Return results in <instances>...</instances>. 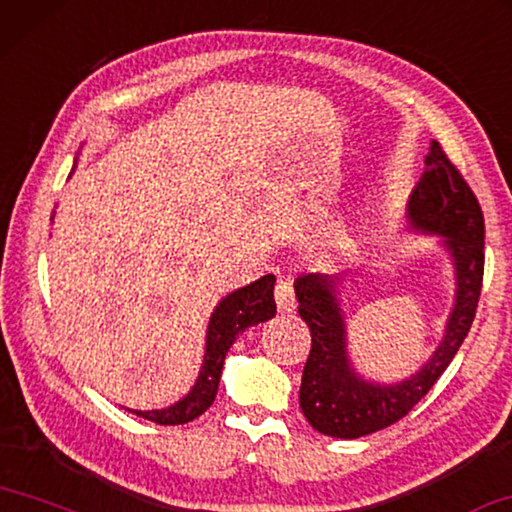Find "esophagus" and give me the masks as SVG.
<instances>
[{
	"label": "esophagus",
	"instance_id": "1",
	"mask_svg": "<svg viewBox=\"0 0 512 512\" xmlns=\"http://www.w3.org/2000/svg\"><path fill=\"white\" fill-rule=\"evenodd\" d=\"M275 303H278L280 312H291L296 307V296L294 287H291V280L280 278L278 285H275Z\"/></svg>",
	"mask_w": 512,
	"mask_h": 512
}]
</instances>
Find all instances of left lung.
Returning a JSON list of instances; mask_svg holds the SVG:
<instances>
[{
	"instance_id": "8db88e82",
	"label": "left lung",
	"mask_w": 512,
	"mask_h": 512,
	"mask_svg": "<svg viewBox=\"0 0 512 512\" xmlns=\"http://www.w3.org/2000/svg\"><path fill=\"white\" fill-rule=\"evenodd\" d=\"M408 221L412 230L444 237L456 269V303L444 339L415 376L380 385L355 373L346 353V323L337 300L342 275L307 273L294 285L298 314L312 335L298 401L305 419L323 435L355 440L403 419L437 383L472 328L483 287V212L465 177L437 141L431 143L424 175L410 193Z\"/></svg>"
}]
</instances>
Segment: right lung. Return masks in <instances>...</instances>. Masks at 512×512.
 I'll return each instance as SVG.
<instances>
[{"instance_id": "add662e5", "label": "right lung", "mask_w": 512, "mask_h": 512, "mask_svg": "<svg viewBox=\"0 0 512 512\" xmlns=\"http://www.w3.org/2000/svg\"><path fill=\"white\" fill-rule=\"evenodd\" d=\"M273 275H264L248 287H241L225 296L209 319L207 326V344H205V360H202L200 376L196 385L182 401H177L164 410H129L136 417H143L161 426H180L189 424L200 417L209 405L214 403L218 383H221V371L225 362V353L230 351L243 330L255 326V323L269 321L275 314V298H273Z\"/></svg>"}]
</instances>
